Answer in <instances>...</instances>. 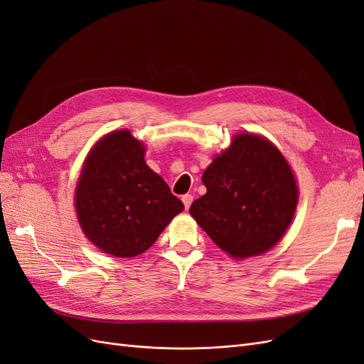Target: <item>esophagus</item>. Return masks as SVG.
Segmentation results:
<instances>
[{
  "label": "esophagus",
  "mask_w": 364,
  "mask_h": 364,
  "mask_svg": "<svg viewBox=\"0 0 364 364\" xmlns=\"http://www.w3.org/2000/svg\"><path fill=\"white\" fill-rule=\"evenodd\" d=\"M193 200H194V196H191V194H185V196H182V202H183L185 209H188V208L191 206Z\"/></svg>",
  "instance_id": "1"
}]
</instances>
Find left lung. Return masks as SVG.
<instances>
[{
	"label": "left lung",
	"instance_id": "left-lung-1",
	"mask_svg": "<svg viewBox=\"0 0 364 364\" xmlns=\"http://www.w3.org/2000/svg\"><path fill=\"white\" fill-rule=\"evenodd\" d=\"M206 194L190 214L214 243L234 258L267 252L285 234L297 205L289 162L272 142L237 135L205 170Z\"/></svg>",
	"mask_w": 364,
	"mask_h": 364
}]
</instances>
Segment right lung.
<instances>
[{
    "instance_id": "right-lung-1",
    "label": "right lung",
    "mask_w": 364,
    "mask_h": 364,
    "mask_svg": "<svg viewBox=\"0 0 364 364\" xmlns=\"http://www.w3.org/2000/svg\"><path fill=\"white\" fill-rule=\"evenodd\" d=\"M144 146L118 130L87 156L75 190L85 235L106 253L130 258L146 252L183 203L144 161Z\"/></svg>"
}]
</instances>
